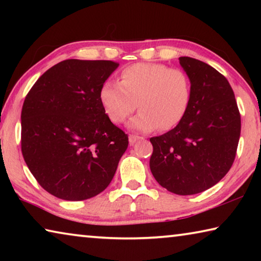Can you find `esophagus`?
Returning <instances> with one entry per match:
<instances>
[{
	"label": "esophagus",
	"instance_id": "esophagus-1",
	"mask_svg": "<svg viewBox=\"0 0 261 261\" xmlns=\"http://www.w3.org/2000/svg\"><path fill=\"white\" fill-rule=\"evenodd\" d=\"M139 139H141V137H139V136H136V135H130L129 136V141H130L131 145H134L136 141H138Z\"/></svg>",
	"mask_w": 261,
	"mask_h": 261
}]
</instances>
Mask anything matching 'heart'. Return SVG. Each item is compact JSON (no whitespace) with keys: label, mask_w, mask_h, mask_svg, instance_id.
<instances>
[{"label":"heart","mask_w":261,"mask_h":261,"mask_svg":"<svg viewBox=\"0 0 261 261\" xmlns=\"http://www.w3.org/2000/svg\"><path fill=\"white\" fill-rule=\"evenodd\" d=\"M191 98V83L180 69L158 63H137L123 69L118 83L106 82L99 99L109 120L120 124L135 112L132 130L173 129L182 120Z\"/></svg>","instance_id":"obj_1"}]
</instances>
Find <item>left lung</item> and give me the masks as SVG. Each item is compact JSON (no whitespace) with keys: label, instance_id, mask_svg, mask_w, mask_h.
<instances>
[{"label":"left lung","instance_id":"1","mask_svg":"<svg viewBox=\"0 0 261 261\" xmlns=\"http://www.w3.org/2000/svg\"><path fill=\"white\" fill-rule=\"evenodd\" d=\"M179 64L191 83L189 107L173 130L149 139V168L161 187L189 196L212 188L231 168L241 115L223 74L192 57H179Z\"/></svg>","mask_w":261,"mask_h":261}]
</instances>
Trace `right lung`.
<instances>
[{
	"label": "right lung",
	"instance_id": "1",
	"mask_svg": "<svg viewBox=\"0 0 261 261\" xmlns=\"http://www.w3.org/2000/svg\"><path fill=\"white\" fill-rule=\"evenodd\" d=\"M118 63L65 60L42 74L21 109V153L38 183L63 200L108 187L129 138L114 125L99 92Z\"/></svg>",
	"mask_w": 261,
	"mask_h": 261
}]
</instances>
